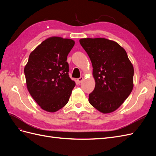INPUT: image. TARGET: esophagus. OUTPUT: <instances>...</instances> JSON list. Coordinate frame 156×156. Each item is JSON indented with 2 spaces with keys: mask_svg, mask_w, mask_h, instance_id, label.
Segmentation results:
<instances>
[{
  "mask_svg": "<svg viewBox=\"0 0 156 156\" xmlns=\"http://www.w3.org/2000/svg\"><path fill=\"white\" fill-rule=\"evenodd\" d=\"M83 77H80L79 78H78L77 79V81H78V82L79 83H81L82 82V81H83Z\"/></svg>",
  "mask_w": 156,
  "mask_h": 156,
  "instance_id": "obj_1",
  "label": "esophagus"
}]
</instances>
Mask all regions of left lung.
<instances>
[{"mask_svg":"<svg viewBox=\"0 0 156 156\" xmlns=\"http://www.w3.org/2000/svg\"><path fill=\"white\" fill-rule=\"evenodd\" d=\"M80 44L90 58L96 81L88 101L97 110H116L133 88V66L126 51L116 42L105 38H83Z\"/></svg>","mask_w":156,"mask_h":156,"instance_id":"1","label":"left lung"}]
</instances>
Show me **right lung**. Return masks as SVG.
Wrapping results in <instances>:
<instances>
[{"label":"right lung","instance_id":"right-lung-1","mask_svg":"<svg viewBox=\"0 0 156 156\" xmlns=\"http://www.w3.org/2000/svg\"><path fill=\"white\" fill-rule=\"evenodd\" d=\"M74 44L71 39L51 37L29 55L24 69L27 89L46 111L54 112L66 105L75 86L69 77L66 61Z\"/></svg>","mask_w":156,"mask_h":156}]
</instances>
